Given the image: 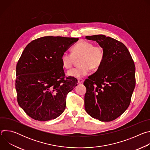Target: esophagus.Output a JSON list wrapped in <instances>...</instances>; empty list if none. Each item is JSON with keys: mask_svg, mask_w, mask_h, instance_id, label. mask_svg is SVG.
Here are the masks:
<instances>
[{"mask_svg": "<svg viewBox=\"0 0 150 150\" xmlns=\"http://www.w3.org/2000/svg\"><path fill=\"white\" fill-rule=\"evenodd\" d=\"M83 80L82 79H81V78H79L78 79V82L79 83H83Z\"/></svg>", "mask_w": 150, "mask_h": 150, "instance_id": "obj_1", "label": "esophagus"}]
</instances>
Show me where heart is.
I'll return each mask as SVG.
<instances>
[{
    "label": "heart",
    "instance_id": "obj_1",
    "mask_svg": "<svg viewBox=\"0 0 150 150\" xmlns=\"http://www.w3.org/2000/svg\"><path fill=\"white\" fill-rule=\"evenodd\" d=\"M72 53H63L61 56L62 67L67 69L71 68L75 58L79 57L78 67L68 71L67 75L69 76L80 78L87 75L91 68L97 69L101 67L104 59L103 48L100 45H94L92 42L81 40L71 49Z\"/></svg>",
    "mask_w": 150,
    "mask_h": 150
}]
</instances>
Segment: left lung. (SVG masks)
<instances>
[{"instance_id":"obj_1","label":"left lung","mask_w":150,"mask_h":150,"mask_svg":"<svg viewBox=\"0 0 150 150\" xmlns=\"http://www.w3.org/2000/svg\"><path fill=\"white\" fill-rule=\"evenodd\" d=\"M96 41L104 52L101 67L85 80V109L92 117L110 122L128 108L135 87V67L122 42L104 35L85 37Z\"/></svg>"}]
</instances>
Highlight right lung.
<instances>
[{
	"mask_svg": "<svg viewBox=\"0 0 150 150\" xmlns=\"http://www.w3.org/2000/svg\"><path fill=\"white\" fill-rule=\"evenodd\" d=\"M78 38L46 36L32 41L16 68L15 88L19 106L31 118L47 121L65 109L67 94L78 80L65 77L61 56Z\"/></svg>",
	"mask_w": 150,
	"mask_h": 150,
	"instance_id": "1",
	"label": "right lung"
}]
</instances>
